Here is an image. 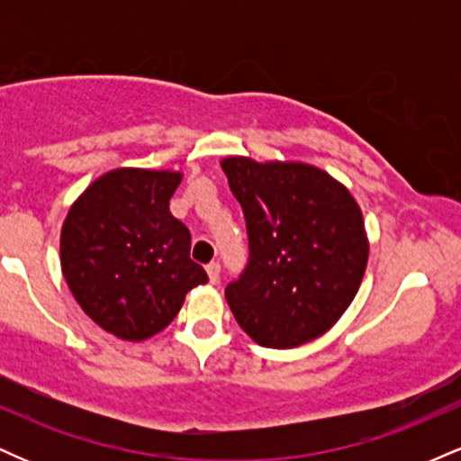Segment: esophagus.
Returning <instances> with one entry per match:
<instances>
[{
  "instance_id": "esophagus-1",
  "label": "esophagus",
  "mask_w": 461,
  "mask_h": 461,
  "mask_svg": "<svg viewBox=\"0 0 461 461\" xmlns=\"http://www.w3.org/2000/svg\"><path fill=\"white\" fill-rule=\"evenodd\" d=\"M205 273H208L210 284H216V282H219V275H221V264L219 262H210L208 267H205Z\"/></svg>"
}]
</instances>
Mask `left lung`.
<instances>
[{
    "mask_svg": "<svg viewBox=\"0 0 461 461\" xmlns=\"http://www.w3.org/2000/svg\"><path fill=\"white\" fill-rule=\"evenodd\" d=\"M249 231V267L225 299L240 330L271 348L316 340L340 321L368 264L356 197L314 164L221 160Z\"/></svg>",
    "mask_w": 461,
    "mask_h": 461,
    "instance_id": "8db88e82",
    "label": "left lung"
}]
</instances>
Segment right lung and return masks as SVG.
<instances>
[{"label": "right lung", "mask_w": 461, "mask_h": 461, "mask_svg": "<svg viewBox=\"0 0 461 461\" xmlns=\"http://www.w3.org/2000/svg\"><path fill=\"white\" fill-rule=\"evenodd\" d=\"M171 168L119 167L88 184L60 230V267L79 308L128 342L156 336L194 285L190 231L168 210L182 182Z\"/></svg>", "instance_id": "add662e5"}]
</instances>
